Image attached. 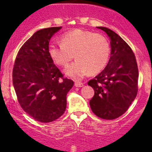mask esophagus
<instances>
[{
	"label": "esophagus",
	"instance_id": "obj_1",
	"mask_svg": "<svg viewBox=\"0 0 152 152\" xmlns=\"http://www.w3.org/2000/svg\"><path fill=\"white\" fill-rule=\"evenodd\" d=\"M75 86H76V87H82V86H83V83H81V82L76 81L75 82Z\"/></svg>",
	"mask_w": 152,
	"mask_h": 152
}]
</instances>
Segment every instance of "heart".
<instances>
[{
	"label": "heart",
	"mask_w": 152,
	"mask_h": 152,
	"mask_svg": "<svg viewBox=\"0 0 152 152\" xmlns=\"http://www.w3.org/2000/svg\"><path fill=\"white\" fill-rule=\"evenodd\" d=\"M61 44L51 43L48 54L57 65L65 66L74 58L76 60L65 69L69 77L78 80L90 73L95 74L105 68L109 59L110 43L105 36L89 31L74 29L60 38Z\"/></svg>",
	"instance_id": "heart-1"
}]
</instances>
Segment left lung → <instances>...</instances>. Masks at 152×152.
<instances>
[{
  "mask_svg": "<svg viewBox=\"0 0 152 152\" xmlns=\"http://www.w3.org/2000/svg\"><path fill=\"white\" fill-rule=\"evenodd\" d=\"M97 28L111 40V56L105 69L88 82L94 90L89 104L98 117L112 120L124 114L137 96L139 71L131 47L111 29Z\"/></svg>",
  "mask_w": 152,
  "mask_h": 152,
  "instance_id": "obj_1",
  "label": "left lung"
}]
</instances>
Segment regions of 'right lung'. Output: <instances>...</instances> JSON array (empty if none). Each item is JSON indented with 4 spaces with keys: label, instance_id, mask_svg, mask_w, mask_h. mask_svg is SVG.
Returning a JSON list of instances; mask_svg holds the SVG:
<instances>
[{
    "label": "right lung",
    "instance_id": "add662e5",
    "mask_svg": "<svg viewBox=\"0 0 152 152\" xmlns=\"http://www.w3.org/2000/svg\"><path fill=\"white\" fill-rule=\"evenodd\" d=\"M62 27L36 31L18 50L13 69V84L18 103L36 121L48 123L64 114L66 95L74 81L64 75L48 54L50 38Z\"/></svg>",
    "mask_w": 152,
    "mask_h": 152
}]
</instances>
